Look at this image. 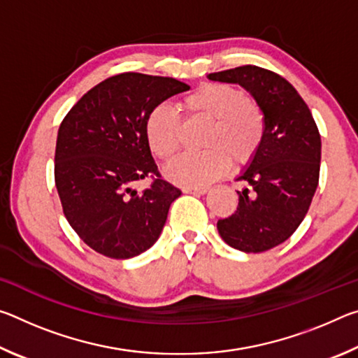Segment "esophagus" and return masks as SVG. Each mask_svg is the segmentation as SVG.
Listing matches in <instances>:
<instances>
[{
  "mask_svg": "<svg viewBox=\"0 0 358 358\" xmlns=\"http://www.w3.org/2000/svg\"><path fill=\"white\" fill-rule=\"evenodd\" d=\"M207 191H208V187H205V186H185L183 187V192L199 194V196H201V194H205Z\"/></svg>",
  "mask_w": 358,
  "mask_h": 358,
  "instance_id": "34e87169",
  "label": "esophagus"
}]
</instances>
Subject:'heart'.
<instances>
[{
    "label": "heart",
    "instance_id": "b5f03b06",
    "mask_svg": "<svg viewBox=\"0 0 358 358\" xmlns=\"http://www.w3.org/2000/svg\"><path fill=\"white\" fill-rule=\"evenodd\" d=\"M189 121H208L202 153H187L167 169V178L183 186H202L227 172L234 164H248L264 141L265 121L260 107L229 83H205L181 101ZM150 150L171 162L183 142V124L177 110L167 104L151 108L145 121Z\"/></svg>",
    "mask_w": 358,
    "mask_h": 358
}]
</instances>
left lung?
<instances>
[{
  "label": "left lung",
  "instance_id": "1",
  "mask_svg": "<svg viewBox=\"0 0 358 358\" xmlns=\"http://www.w3.org/2000/svg\"><path fill=\"white\" fill-rule=\"evenodd\" d=\"M208 78L241 85L265 121L262 145L237 178L250 189L237 191L238 207L217 221V232L238 251H268L286 241L310 210L320 171L316 121L296 90L276 72L246 64Z\"/></svg>",
  "mask_w": 358,
  "mask_h": 358
}]
</instances>
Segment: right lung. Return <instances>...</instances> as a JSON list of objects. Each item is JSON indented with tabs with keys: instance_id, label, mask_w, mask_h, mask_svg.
<instances>
[{
	"instance_id": "right-lung-1",
	"label": "right lung",
	"mask_w": 358,
	"mask_h": 358,
	"mask_svg": "<svg viewBox=\"0 0 358 358\" xmlns=\"http://www.w3.org/2000/svg\"><path fill=\"white\" fill-rule=\"evenodd\" d=\"M187 90L172 77L123 72L85 93L59 124L55 185L64 216L102 256L134 257L159 238L181 191L157 172L145 121L151 108ZM147 176V190L131 189Z\"/></svg>"
}]
</instances>
